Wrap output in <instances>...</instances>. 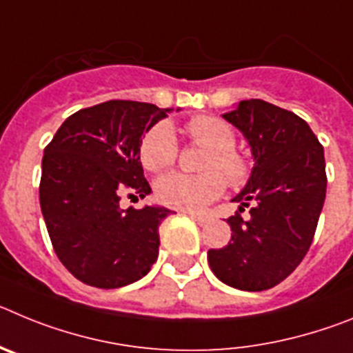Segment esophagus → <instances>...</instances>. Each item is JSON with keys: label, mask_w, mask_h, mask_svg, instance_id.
I'll return each instance as SVG.
<instances>
[{"label": "esophagus", "mask_w": 353, "mask_h": 353, "mask_svg": "<svg viewBox=\"0 0 353 353\" xmlns=\"http://www.w3.org/2000/svg\"><path fill=\"white\" fill-rule=\"evenodd\" d=\"M191 219H194L198 224H205L208 221L205 215H194V214H191Z\"/></svg>", "instance_id": "34e87169"}]
</instances>
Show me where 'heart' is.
Instances as JSON below:
<instances>
[{
	"label": "heart",
	"mask_w": 353,
	"mask_h": 353,
	"mask_svg": "<svg viewBox=\"0 0 353 353\" xmlns=\"http://www.w3.org/2000/svg\"><path fill=\"white\" fill-rule=\"evenodd\" d=\"M192 143L207 146L201 174L171 173L155 183V196L162 205L182 212H199L224 192L230 185H242L251 174V161L235 150V132L217 117H196L185 127ZM179 157V143L173 127L161 121L145 134L139 145L141 164L152 173L173 166ZM227 180L224 181L223 179Z\"/></svg>",
	"instance_id": "heart-1"
}]
</instances>
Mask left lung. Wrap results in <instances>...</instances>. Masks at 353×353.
I'll use <instances>...</instances> for the list:
<instances>
[{
    "mask_svg": "<svg viewBox=\"0 0 353 353\" xmlns=\"http://www.w3.org/2000/svg\"><path fill=\"white\" fill-rule=\"evenodd\" d=\"M223 118L244 134L254 166L232 201L249 219L232 215L228 245L208 251L217 279L233 288H274L310 251L327 189L323 146L302 118L260 99L240 101Z\"/></svg>",
    "mask_w": 353,
    "mask_h": 353,
    "instance_id": "obj_1",
    "label": "left lung"
}]
</instances>
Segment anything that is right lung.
<instances>
[{
    "label": "right lung",
    "instance_id": "add662e5",
    "mask_svg": "<svg viewBox=\"0 0 353 353\" xmlns=\"http://www.w3.org/2000/svg\"><path fill=\"white\" fill-rule=\"evenodd\" d=\"M171 111L148 102H102L68 117L43 150V221L60 261L84 285H130L157 260L159 226L171 210L159 205L121 210L120 199L152 192L139 145Z\"/></svg>",
    "mask_w": 353,
    "mask_h": 353
}]
</instances>
